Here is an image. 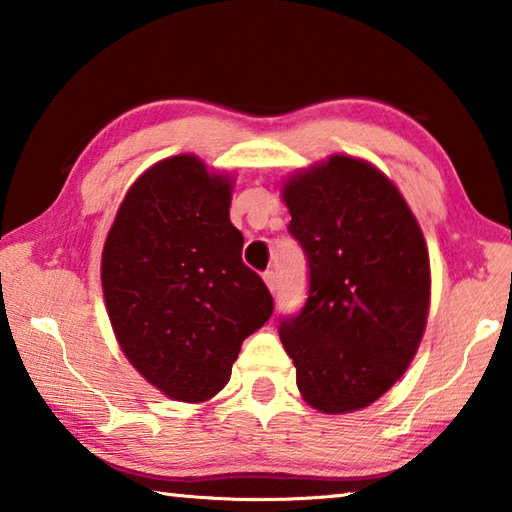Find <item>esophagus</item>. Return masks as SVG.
Returning a JSON list of instances; mask_svg holds the SVG:
<instances>
[{
    "label": "esophagus",
    "mask_w": 512,
    "mask_h": 512,
    "mask_svg": "<svg viewBox=\"0 0 512 512\" xmlns=\"http://www.w3.org/2000/svg\"><path fill=\"white\" fill-rule=\"evenodd\" d=\"M264 282H266V287L271 289V293L277 291V275L273 271H266L264 273Z\"/></svg>",
    "instance_id": "34e87169"
}]
</instances>
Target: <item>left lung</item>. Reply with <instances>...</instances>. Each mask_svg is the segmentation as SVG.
Instances as JSON below:
<instances>
[{
    "mask_svg": "<svg viewBox=\"0 0 512 512\" xmlns=\"http://www.w3.org/2000/svg\"><path fill=\"white\" fill-rule=\"evenodd\" d=\"M309 293L280 339L309 406L350 413L379 400L418 352L429 316L427 241L391 180L332 155L282 187Z\"/></svg>",
    "mask_w": 512,
    "mask_h": 512,
    "instance_id": "obj_1",
    "label": "left lung"
}]
</instances>
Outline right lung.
Here are the masks:
<instances>
[{"label": "right lung", "mask_w": 512, "mask_h": 512, "mask_svg": "<svg viewBox=\"0 0 512 512\" xmlns=\"http://www.w3.org/2000/svg\"><path fill=\"white\" fill-rule=\"evenodd\" d=\"M230 198V176L173 155L131 185L103 246L101 287L119 348L178 402L212 400L241 343L273 314L264 280L241 262Z\"/></svg>", "instance_id": "add662e5"}]
</instances>
